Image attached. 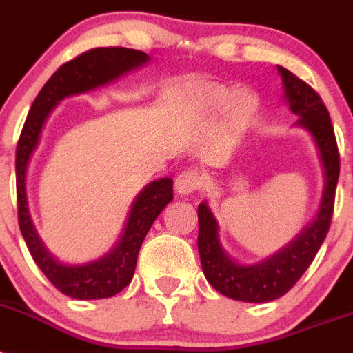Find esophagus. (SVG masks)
I'll return each instance as SVG.
<instances>
[{
    "instance_id": "34e87169",
    "label": "esophagus",
    "mask_w": 353,
    "mask_h": 353,
    "mask_svg": "<svg viewBox=\"0 0 353 353\" xmlns=\"http://www.w3.org/2000/svg\"><path fill=\"white\" fill-rule=\"evenodd\" d=\"M205 185V176L198 170H185L176 176L174 189L180 194H191V192L199 191Z\"/></svg>"
}]
</instances>
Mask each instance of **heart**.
<instances>
[{"label":"heart","instance_id":"b5f03b06","mask_svg":"<svg viewBox=\"0 0 353 353\" xmlns=\"http://www.w3.org/2000/svg\"><path fill=\"white\" fill-rule=\"evenodd\" d=\"M196 93H198L199 101L203 102L205 105H210V108H223V105L232 102L233 113L242 118L252 114V111L256 109V97L252 95V93L240 92L233 97V93L228 88H224V86H221V84H201L196 90Z\"/></svg>","mask_w":353,"mask_h":353}]
</instances>
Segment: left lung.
Listing matches in <instances>:
<instances>
[{"instance_id":"left-lung-1","label":"left lung","mask_w":353,"mask_h":353,"mask_svg":"<svg viewBox=\"0 0 353 353\" xmlns=\"http://www.w3.org/2000/svg\"><path fill=\"white\" fill-rule=\"evenodd\" d=\"M285 97L299 125L307 129L320 152L325 174L322 203L310 228L283 251L256 265H239L224 254L217 236V221L205 203L198 207V251L207 281L223 295L242 302H269L283 297L307 270L329 233L339 179V152L329 111L310 84L283 67H277Z\"/></svg>"}]
</instances>
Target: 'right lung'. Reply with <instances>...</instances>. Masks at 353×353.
Instances as JSON below:
<instances>
[{
    "label": "right lung",
    "mask_w": 353,
    "mask_h": 353,
    "mask_svg": "<svg viewBox=\"0 0 353 353\" xmlns=\"http://www.w3.org/2000/svg\"><path fill=\"white\" fill-rule=\"evenodd\" d=\"M146 60L148 54L127 48H95L76 56L74 60L61 65L43 84V88L33 101L19 138L15 150L19 228L39 269L56 288L72 299L92 301L113 297L132 281L143 240L157 215L173 199V180L159 179L143 189L134 201L123 235L113 251L92 263L70 267L60 263L52 258V254H49L31 223L26 198L28 162L39 145L43 123L61 99L74 93L88 92L117 79L121 74L143 65Z\"/></svg>",
    "instance_id": "add662e5"
}]
</instances>
